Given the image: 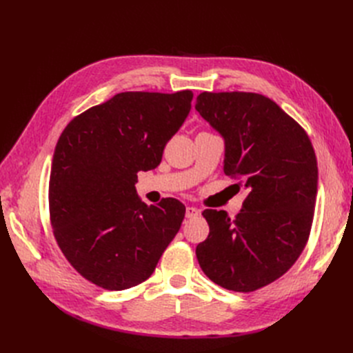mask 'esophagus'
<instances>
[{
  "label": "esophagus",
  "instance_id": "esophagus-1",
  "mask_svg": "<svg viewBox=\"0 0 353 353\" xmlns=\"http://www.w3.org/2000/svg\"><path fill=\"white\" fill-rule=\"evenodd\" d=\"M185 216L187 218H196V216H199V209H196L193 206H188L185 209Z\"/></svg>",
  "mask_w": 353,
  "mask_h": 353
}]
</instances>
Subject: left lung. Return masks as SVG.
I'll list each match as a JSON object with an SVG mask.
<instances>
[{
    "mask_svg": "<svg viewBox=\"0 0 353 353\" xmlns=\"http://www.w3.org/2000/svg\"><path fill=\"white\" fill-rule=\"evenodd\" d=\"M196 110L225 140L223 172L248 197L236 218L206 209L209 236L196 248L200 268L232 292L279 280L303 252L314 221L318 166L303 128L256 92H201Z\"/></svg>",
    "mask_w": 353,
    "mask_h": 353,
    "instance_id": "8db88e82",
    "label": "left lung"
}]
</instances>
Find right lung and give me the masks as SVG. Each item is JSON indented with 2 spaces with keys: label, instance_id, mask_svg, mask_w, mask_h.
<instances>
[{
  "label": "right lung",
  "instance_id": "1",
  "mask_svg": "<svg viewBox=\"0 0 353 353\" xmlns=\"http://www.w3.org/2000/svg\"><path fill=\"white\" fill-rule=\"evenodd\" d=\"M193 92L128 91L85 110L61 132L50 174L48 203L60 250L83 279L105 290L141 284L185 216L176 199L147 206L140 170L162 162L184 123Z\"/></svg>",
  "mask_w": 353,
  "mask_h": 353
}]
</instances>
